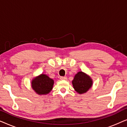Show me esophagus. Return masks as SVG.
I'll use <instances>...</instances> for the list:
<instances>
[{
  "instance_id": "1",
  "label": "esophagus",
  "mask_w": 127,
  "mask_h": 127,
  "mask_svg": "<svg viewBox=\"0 0 127 127\" xmlns=\"http://www.w3.org/2000/svg\"><path fill=\"white\" fill-rule=\"evenodd\" d=\"M60 79L61 80H65L67 79V77H65V76H61V77H60Z\"/></svg>"
}]
</instances>
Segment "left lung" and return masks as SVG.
I'll use <instances>...</instances> for the list:
<instances>
[{
  "instance_id": "8db88e82",
  "label": "left lung",
  "mask_w": 127,
  "mask_h": 127,
  "mask_svg": "<svg viewBox=\"0 0 127 127\" xmlns=\"http://www.w3.org/2000/svg\"><path fill=\"white\" fill-rule=\"evenodd\" d=\"M73 88L79 94L86 93L93 85V81L89 76L82 72H78L72 81Z\"/></svg>"
}]
</instances>
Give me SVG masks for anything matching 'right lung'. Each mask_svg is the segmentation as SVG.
Masks as SVG:
<instances>
[{"instance_id":"add662e5","label":"right lung","mask_w":127,"mask_h":127,"mask_svg":"<svg viewBox=\"0 0 127 127\" xmlns=\"http://www.w3.org/2000/svg\"><path fill=\"white\" fill-rule=\"evenodd\" d=\"M54 84V80L46 74H41L34 78L32 81V88L39 95H44L51 91Z\"/></svg>"}]
</instances>
